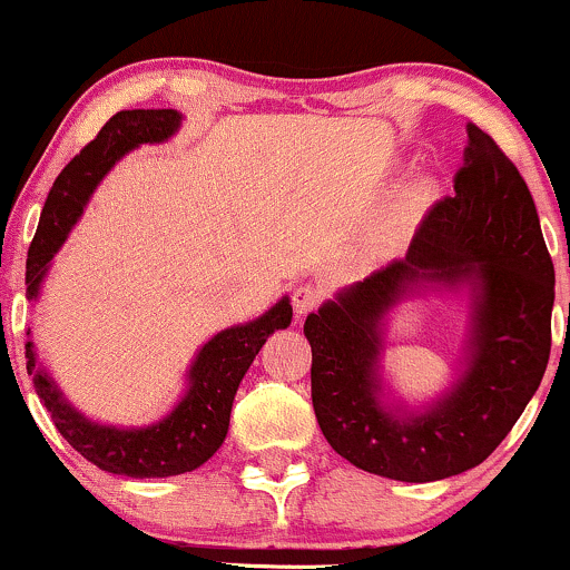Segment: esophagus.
<instances>
[{
	"instance_id": "1",
	"label": "esophagus",
	"mask_w": 570,
	"mask_h": 570,
	"mask_svg": "<svg viewBox=\"0 0 570 570\" xmlns=\"http://www.w3.org/2000/svg\"><path fill=\"white\" fill-rule=\"evenodd\" d=\"M318 303H322V292L313 289V286H297V289L292 292V307L297 318H303L311 311H316Z\"/></svg>"
}]
</instances>
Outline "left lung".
Here are the masks:
<instances>
[{"mask_svg": "<svg viewBox=\"0 0 570 570\" xmlns=\"http://www.w3.org/2000/svg\"><path fill=\"white\" fill-rule=\"evenodd\" d=\"M455 195L436 203L402 259L340 289L305 318L311 396L332 450L364 472L434 482L480 466L531 402L552 345L554 265L531 189L469 122ZM429 291L466 293L456 377L410 405L384 377L391 309Z\"/></svg>", "mask_w": 570, "mask_h": 570, "instance_id": "8db88e82", "label": "left lung"}]
</instances>
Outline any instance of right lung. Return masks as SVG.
Returning a JSON list of instances; mask_svg holds the SVG:
<instances>
[{"label": "right lung", "instance_id": "1", "mask_svg": "<svg viewBox=\"0 0 570 570\" xmlns=\"http://www.w3.org/2000/svg\"><path fill=\"white\" fill-rule=\"evenodd\" d=\"M176 109H126L109 117L98 136L58 174L45 200L42 217L26 259V299L37 303L53 257L71 227L82 217L101 179L141 144H163L179 134ZM292 324L289 297H281L263 316L227 326L200 345L185 375V394L166 415L147 426H112L94 421L63 396L56 377L37 362L35 343H26V370L37 396L71 448L109 474L176 476L203 466L222 448L230 426L235 391L252 367L254 356L276 330ZM29 335V332H26Z\"/></svg>", "mask_w": 570, "mask_h": 570}]
</instances>
